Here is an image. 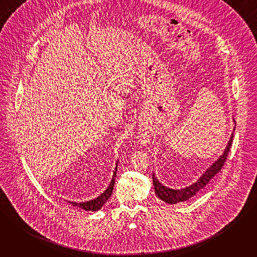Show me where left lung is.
Segmentation results:
<instances>
[{
  "label": "left lung",
  "instance_id": "1",
  "mask_svg": "<svg viewBox=\"0 0 257 257\" xmlns=\"http://www.w3.org/2000/svg\"><path fill=\"white\" fill-rule=\"evenodd\" d=\"M233 143V135L230 138V141L227 145V148L223 154V156L219 157V159L213 163L212 166H210L205 173L194 183V184L186 187V188H183V189H179V190H175V189H170L167 188L166 186H163L161 183L159 182V180L155 177V175L153 174V181H154V186H155V191L157 196L164 200L167 203L170 204H175L177 202H182V201H186L189 198L193 197L197 192H199V190H201L207 183L219 172L222 170V168L224 167L229 152L231 150V146Z\"/></svg>",
  "mask_w": 257,
  "mask_h": 257
}]
</instances>
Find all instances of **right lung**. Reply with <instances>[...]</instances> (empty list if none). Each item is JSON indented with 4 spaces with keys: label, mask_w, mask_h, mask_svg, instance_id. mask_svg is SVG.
<instances>
[{
    "label": "right lung",
    "mask_w": 257,
    "mask_h": 257,
    "mask_svg": "<svg viewBox=\"0 0 257 257\" xmlns=\"http://www.w3.org/2000/svg\"><path fill=\"white\" fill-rule=\"evenodd\" d=\"M116 174H117V167L115 169L113 179H112L111 183H109L107 189L102 194H100L98 197H96L95 199L90 200V201H86V202H80V203H77V202H70V203L72 205L78 206V207H80V208H82L84 210H87V211H95V210L100 209L101 206L105 203V201L109 197H111V195L113 193V189H114V186H115V177H116Z\"/></svg>",
    "instance_id": "obj_1"
}]
</instances>
